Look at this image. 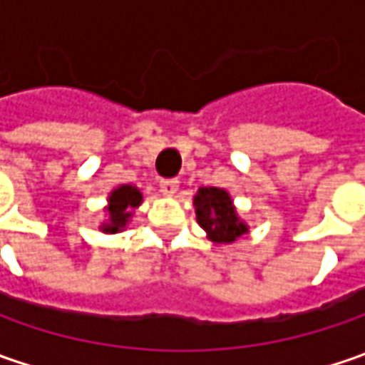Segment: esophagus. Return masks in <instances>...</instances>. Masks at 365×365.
Returning a JSON list of instances; mask_svg holds the SVG:
<instances>
[{
  "label": "esophagus",
  "mask_w": 365,
  "mask_h": 365,
  "mask_svg": "<svg viewBox=\"0 0 365 365\" xmlns=\"http://www.w3.org/2000/svg\"><path fill=\"white\" fill-rule=\"evenodd\" d=\"M176 190H178V180H175V178L160 180V192L164 195V197H173Z\"/></svg>",
  "instance_id": "34e87169"
}]
</instances>
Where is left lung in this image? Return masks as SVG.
Returning a JSON list of instances; mask_svg holds the SVG:
<instances>
[{
	"instance_id": "left-lung-1",
	"label": "left lung",
	"mask_w": 365,
	"mask_h": 365,
	"mask_svg": "<svg viewBox=\"0 0 365 365\" xmlns=\"http://www.w3.org/2000/svg\"><path fill=\"white\" fill-rule=\"evenodd\" d=\"M192 205L197 223L213 244H233L250 232V225L237 215L232 195L225 189L201 187L192 197Z\"/></svg>"
}]
</instances>
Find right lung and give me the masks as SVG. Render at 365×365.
<instances>
[{
	"mask_svg": "<svg viewBox=\"0 0 365 365\" xmlns=\"http://www.w3.org/2000/svg\"><path fill=\"white\" fill-rule=\"evenodd\" d=\"M144 197L142 190L133 185H120L109 192L107 205L103 207L106 219L101 221L99 230L103 233H120L128 227V223L132 221L133 211L142 205Z\"/></svg>",
	"mask_w": 365,
	"mask_h": 365,
	"instance_id": "add662e5",
	"label": "right lung"
}]
</instances>
